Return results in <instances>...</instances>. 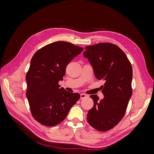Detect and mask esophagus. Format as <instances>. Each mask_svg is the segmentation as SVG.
<instances>
[{
	"mask_svg": "<svg viewBox=\"0 0 154 154\" xmlns=\"http://www.w3.org/2000/svg\"><path fill=\"white\" fill-rule=\"evenodd\" d=\"M88 96L85 94H80V98L81 99H84V98H87V97H88Z\"/></svg>",
	"mask_w": 154,
	"mask_h": 154,
	"instance_id": "1",
	"label": "esophagus"
}]
</instances>
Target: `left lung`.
Returning a JSON list of instances; mask_svg holds the SVG:
<instances>
[{
	"label": "left lung",
	"mask_w": 154,
	"mask_h": 154,
	"mask_svg": "<svg viewBox=\"0 0 154 154\" xmlns=\"http://www.w3.org/2000/svg\"><path fill=\"white\" fill-rule=\"evenodd\" d=\"M83 55L92 66L97 80L105 82L103 99L91 95L94 106L87 114V122L96 130L105 132L113 128L124 117L132 94V67L118 46L99 43L87 46Z\"/></svg>",
	"instance_id": "obj_1"
}]
</instances>
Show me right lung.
<instances>
[{
	"label": "right lung",
	"instance_id": "right-lung-1",
	"mask_svg": "<svg viewBox=\"0 0 154 154\" xmlns=\"http://www.w3.org/2000/svg\"><path fill=\"white\" fill-rule=\"evenodd\" d=\"M83 50L58 41L42 48L32 57L26 76V94L32 117L40 124L53 127L60 123L80 99L78 93L60 88L58 82L63 80L68 63Z\"/></svg>",
	"mask_w": 154,
	"mask_h": 154
}]
</instances>
